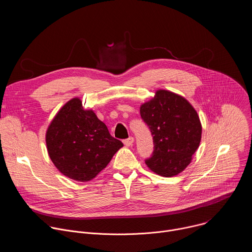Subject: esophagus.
Segmentation results:
<instances>
[{
    "mask_svg": "<svg viewBox=\"0 0 252 252\" xmlns=\"http://www.w3.org/2000/svg\"><path fill=\"white\" fill-rule=\"evenodd\" d=\"M133 143V137L132 136H129L128 138H126V139H124V145L126 146V147H130L131 145Z\"/></svg>",
    "mask_w": 252,
    "mask_h": 252,
    "instance_id": "1",
    "label": "esophagus"
}]
</instances>
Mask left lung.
Masks as SVG:
<instances>
[{"label": "left lung", "mask_w": 252, "mask_h": 252, "mask_svg": "<svg viewBox=\"0 0 252 252\" xmlns=\"http://www.w3.org/2000/svg\"><path fill=\"white\" fill-rule=\"evenodd\" d=\"M139 112L155 145L153 156L146 159L148 167L164 177L184 171L201 139V123L194 107L182 95L158 90Z\"/></svg>", "instance_id": "obj_1"}]
</instances>
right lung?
I'll list each match as a JSON object with an SVG mask.
<instances>
[{
  "label": "right lung",
  "mask_w": 252,
  "mask_h": 252,
  "mask_svg": "<svg viewBox=\"0 0 252 252\" xmlns=\"http://www.w3.org/2000/svg\"><path fill=\"white\" fill-rule=\"evenodd\" d=\"M50 158L65 176L77 182L94 178L124 147L93 110L74 97L64 103L46 132Z\"/></svg>",
  "instance_id": "obj_1"
}]
</instances>
